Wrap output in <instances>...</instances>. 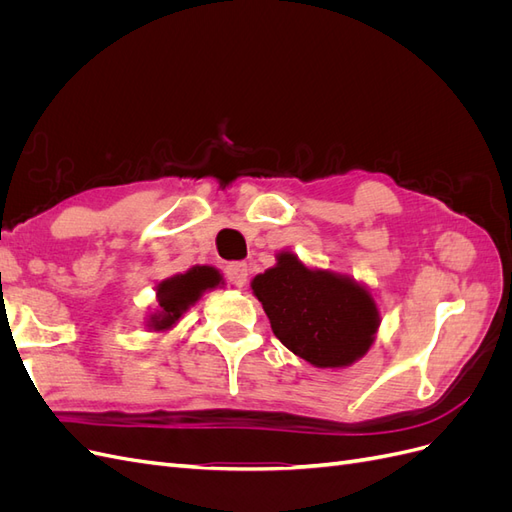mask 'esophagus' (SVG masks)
<instances>
[{
    "label": "esophagus",
    "instance_id": "1",
    "mask_svg": "<svg viewBox=\"0 0 512 512\" xmlns=\"http://www.w3.org/2000/svg\"><path fill=\"white\" fill-rule=\"evenodd\" d=\"M247 265L245 262H228L226 265V277H228V282L232 284V286H237V288H241V286H245V282H247Z\"/></svg>",
    "mask_w": 512,
    "mask_h": 512
}]
</instances>
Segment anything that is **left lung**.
Segmentation results:
<instances>
[{
  "label": "left lung",
  "mask_w": 512,
  "mask_h": 512,
  "mask_svg": "<svg viewBox=\"0 0 512 512\" xmlns=\"http://www.w3.org/2000/svg\"><path fill=\"white\" fill-rule=\"evenodd\" d=\"M252 290L280 342L314 367H348L371 348L378 305L352 277L309 269L292 252L252 280Z\"/></svg>",
  "instance_id": "obj_1"
}]
</instances>
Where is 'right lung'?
<instances>
[{
	"instance_id": "add662e5",
	"label": "right lung",
	"mask_w": 512,
	"mask_h": 512,
	"mask_svg": "<svg viewBox=\"0 0 512 512\" xmlns=\"http://www.w3.org/2000/svg\"><path fill=\"white\" fill-rule=\"evenodd\" d=\"M222 275L213 267H192L190 271L168 277L158 284V305L160 309L151 314L149 327L153 331H168L179 322V318L203 297L207 290L218 288Z\"/></svg>"
}]
</instances>
